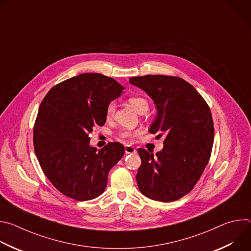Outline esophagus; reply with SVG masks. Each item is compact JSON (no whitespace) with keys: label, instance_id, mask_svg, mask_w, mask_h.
<instances>
[{"label":"esophagus","instance_id":"esophagus-1","mask_svg":"<svg viewBox=\"0 0 251 251\" xmlns=\"http://www.w3.org/2000/svg\"><path fill=\"white\" fill-rule=\"evenodd\" d=\"M137 151H136V149H134L133 147H131V146H126L125 147V153L126 154H135Z\"/></svg>","mask_w":251,"mask_h":251}]
</instances>
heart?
<instances>
[{"label": "heart", "mask_w": 251, "mask_h": 251, "mask_svg": "<svg viewBox=\"0 0 251 251\" xmlns=\"http://www.w3.org/2000/svg\"><path fill=\"white\" fill-rule=\"evenodd\" d=\"M128 102L133 107V108L135 110H137L139 113H144L145 111L148 110L149 102L145 97L138 96V95L130 96L128 98ZM114 111H115V104H114V102H110L108 105H107V108H106L107 117H111L114 114ZM121 137H122V139H125V140H131L133 135L129 131H124L121 134Z\"/></svg>", "instance_id": "1"}]
</instances>
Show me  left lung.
Returning a JSON list of instances; mask_svg holds the SVG:
<instances>
[{
    "label": "left lung",
    "mask_w": 251,
    "mask_h": 251,
    "mask_svg": "<svg viewBox=\"0 0 251 251\" xmlns=\"http://www.w3.org/2000/svg\"><path fill=\"white\" fill-rule=\"evenodd\" d=\"M130 83L154 100L158 115L149 131L165 137L164 148L156 155L138 149L142 161L138 188L154 201H176L194 189L210 158L214 133L210 109L181 77L148 75L131 77Z\"/></svg>",
    "instance_id": "8db88e82"
}]
</instances>
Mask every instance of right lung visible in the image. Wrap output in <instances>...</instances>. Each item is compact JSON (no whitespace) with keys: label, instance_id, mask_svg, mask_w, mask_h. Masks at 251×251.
Wrapping results in <instances>:
<instances>
[{"label":"right lung","instance_id":"right-lung-1","mask_svg":"<svg viewBox=\"0 0 251 251\" xmlns=\"http://www.w3.org/2000/svg\"><path fill=\"white\" fill-rule=\"evenodd\" d=\"M124 87L99 74H82L54 85L41 103L33 125L34 153L54 188L84 201L100 196L108 173L125 153L118 142L98 150L89 145L95 126L106 122V108Z\"/></svg>","mask_w":251,"mask_h":251}]
</instances>
